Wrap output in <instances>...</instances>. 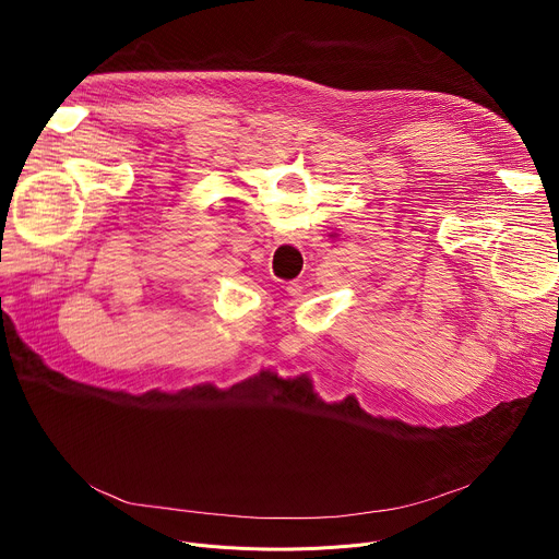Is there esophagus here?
<instances>
[{"mask_svg":"<svg viewBox=\"0 0 559 559\" xmlns=\"http://www.w3.org/2000/svg\"><path fill=\"white\" fill-rule=\"evenodd\" d=\"M274 238H276V241L278 243H298V238H296V234H292V231H276L274 234Z\"/></svg>","mask_w":559,"mask_h":559,"instance_id":"esophagus-1","label":"esophagus"}]
</instances>
